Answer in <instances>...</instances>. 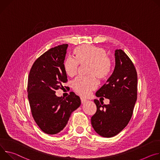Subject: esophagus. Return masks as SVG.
Instances as JSON below:
<instances>
[{
	"label": "esophagus",
	"mask_w": 160,
	"mask_h": 160,
	"mask_svg": "<svg viewBox=\"0 0 160 160\" xmlns=\"http://www.w3.org/2000/svg\"><path fill=\"white\" fill-rule=\"evenodd\" d=\"M81 103H84L85 102H87L88 100L84 99V98H81Z\"/></svg>",
	"instance_id": "34e87169"
}]
</instances>
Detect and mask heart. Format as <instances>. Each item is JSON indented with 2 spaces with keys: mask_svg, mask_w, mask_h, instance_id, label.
Wrapping results in <instances>:
<instances>
[{
  "mask_svg": "<svg viewBox=\"0 0 160 160\" xmlns=\"http://www.w3.org/2000/svg\"><path fill=\"white\" fill-rule=\"evenodd\" d=\"M76 58H67L63 63L65 74L69 77L74 76L79 65L88 64L89 77H78L72 82L74 92L82 96H86L98 86L96 76L100 80L108 79L111 74L112 62L107 51L102 48L93 45H82L74 49Z\"/></svg>",
  "mask_w": 160,
  "mask_h": 160,
  "instance_id": "1",
  "label": "heart"
}]
</instances>
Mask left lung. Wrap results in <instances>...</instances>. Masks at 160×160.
<instances>
[{"instance_id": "8db88e82", "label": "left lung", "mask_w": 160, "mask_h": 160, "mask_svg": "<svg viewBox=\"0 0 160 160\" xmlns=\"http://www.w3.org/2000/svg\"><path fill=\"white\" fill-rule=\"evenodd\" d=\"M116 65L112 74L96 92L98 97L108 98L110 102L94 100L97 111L91 118L95 131L103 137L118 134L129 122L137 98L136 68L122 49L115 51Z\"/></svg>"}]
</instances>
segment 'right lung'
<instances>
[{
  "label": "right lung",
  "instance_id": "right-lung-1",
  "mask_svg": "<svg viewBox=\"0 0 160 160\" xmlns=\"http://www.w3.org/2000/svg\"><path fill=\"white\" fill-rule=\"evenodd\" d=\"M67 47L63 44L45 52L34 62L28 78L32 115L40 129L49 135L62 131L71 113L81 105L79 97L72 92L65 98L55 94L67 82L63 68Z\"/></svg>",
  "mask_w": 160,
  "mask_h": 160
}]
</instances>
